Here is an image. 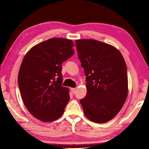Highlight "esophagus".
I'll list each match as a JSON object with an SVG mask.
<instances>
[{
    "label": "esophagus",
    "mask_w": 149,
    "mask_h": 149,
    "mask_svg": "<svg viewBox=\"0 0 149 149\" xmlns=\"http://www.w3.org/2000/svg\"><path fill=\"white\" fill-rule=\"evenodd\" d=\"M71 92H72V93H73V94H74V93H76V88H71Z\"/></svg>",
    "instance_id": "1"
}]
</instances>
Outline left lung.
Returning <instances> with one entry per match:
<instances>
[{"instance_id":"1","label":"left lung","mask_w":149,"mask_h":149,"mask_svg":"<svg viewBox=\"0 0 149 149\" xmlns=\"http://www.w3.org/2000/svg\"><path fill=\"white\" fill-rule=\"evenodd\" d=\"M75 43L86 82V95L80 100L84 114L94 123H106L119 113L127 97L125 60L111 45L91 39Z\"/></svg>"}]
</instances>
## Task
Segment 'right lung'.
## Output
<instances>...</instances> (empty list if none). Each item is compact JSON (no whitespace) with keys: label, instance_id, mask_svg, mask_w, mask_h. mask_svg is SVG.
<instances>
[{"label":"right lung","instance_id":"add662e5","mask_svg":"<svg viewBox=\"0 0 149 149\" xmlns=\"http://www.w3.org/2000/svg\"><path fill=\"white\" fill-rule=\"evenodd\" d=\"M71 40L53 38L40 43L26 54L18 84L24 105L41 121L52 122L63 114L70 100L69 89L62 86V63L74 54Z\"/></svg>","mask_w":149,"mask_h":149}]
</instances>
